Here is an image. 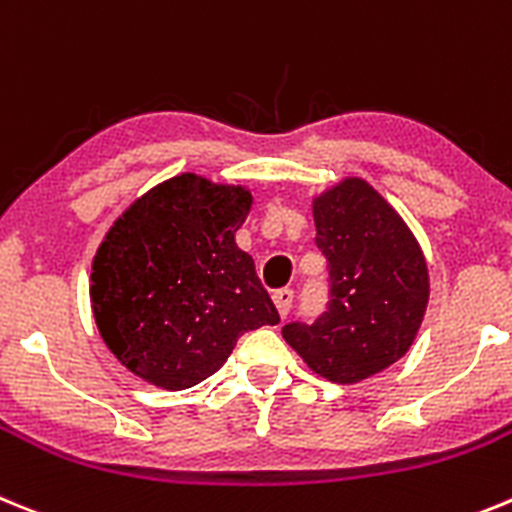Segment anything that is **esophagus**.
Wrapping results in <instances>:
<instances>
[{"label":"esophagus","instance_id":"1","mask_svg":"<svg viewBox=\"0 0 512 512\" xmlns=\"http://www.w3.org/2000/svg\"><path fill=\"white\" fill-rule=\"evenodd\" d=\"M273 301H275V306H278V311H280V316H288V311H290V306H293V290L290 288H278L273 293Z\"/></svg>","mask_w":512,"mask_h":512}]
</instances>
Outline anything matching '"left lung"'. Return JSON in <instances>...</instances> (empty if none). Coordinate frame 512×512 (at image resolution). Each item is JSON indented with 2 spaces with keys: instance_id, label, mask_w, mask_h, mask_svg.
Masks as SVG:
<instances>
[{
  "instance_id": "1",
  "label": "left lung",
  "mask_w": 512,
  "mask_h": 512,
  "mask_svg": "<svg viewBox=\"0 0 512 512\" xmlns=\"http://www.w3.org/2000/svg\"><path fill=\"white\" fill-rule=\"evenodd\" d=\"M316 247L326 257L329 301L283 339L316 375L365 380L408 352L428 303L421 247L370 183L349 178L313 204Z\"/></svg>"
}]
</instances>
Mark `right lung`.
Returning a JSON list of instances; mask_svg holds the SVG:
<instances>
[{"label": "right lung", "mask_w": 512, "mask_h": 512, "mask_svg": "<svg viewBox=\"0 0 512 512\" xmlns=\"http://www.w3.org/2000/svg\"><path fill=\"white\" fill-rule=\"evenodd\" d=\"M250 204L245 188L183 173L135 201L101 242L91 273L96 326L137 377L193 388L245 331L280 321L234 242Z\"/></svg>", "instance_id": "obj_1"}]
</instances>
